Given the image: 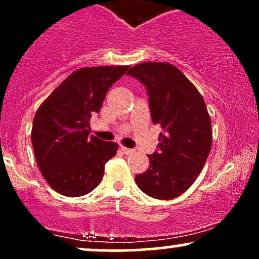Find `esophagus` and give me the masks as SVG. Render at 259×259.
<instances>
[{
  "label": "esophagus",
  "mask_w": 259,
  "mask_h": 259,
  "mask_svg": "<svg viewBox=\"0 0 259 259\" xmlns=\"http://www.w3.org/2000/svg\"><path fill=\"white\" fill-rule=\"evenodd\" d=\"M121 151H123L125 154H134L135 153V150L134 148H127V147H121Z\"/></svg>",
  "instance_id": "esophagus-1"
}]
</instances>
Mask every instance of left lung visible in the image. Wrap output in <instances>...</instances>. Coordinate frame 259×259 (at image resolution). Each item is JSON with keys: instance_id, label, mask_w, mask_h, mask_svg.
<instances>
[{"instance_id": "obj_1", "label": "left lung", "mask_w": 259, "mask_h": 259, "mask_svg": "<svg viewBox=\"0 0 259 259\" xmlns=\"http://www.w3.org/2000/svg\"><path fill=\"white\" fill-rule=\"evenodd\" d=\"M127 75L145 85L151 118L159 124L158 150L148 154L150 167L136 174L142 192L171 200L186 191L201 173L212 146V125L203 97L174 67L162 62L134 65Z\"/></svg>"}]
</instances>
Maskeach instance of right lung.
Returning a JSON list of instances; mask_svg holds the SVG:
<instances>
[{
    "instance_id": "obj_1",
    "label": "right lung",
    "mask_w": 259,
    "mask_h": 259,
    "mask_svg": "<svg viewBox=\"0 0 259 259\" xmlns=\"http://www.w3.org/2000/svg\"><path fill=\"white\" fill-rule=\"evenodd\" d=\"M127 69L119 65L75 70L38 107L32 120V148L41 174L58 194L84 196L102 180L105 164L115 156L118 145L90 135V119Z\"/></svg>"
}]
</instances>
